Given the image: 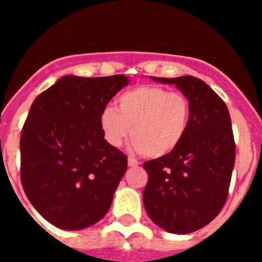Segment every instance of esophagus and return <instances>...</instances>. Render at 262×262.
<instances>
[{
  "instance_id": "esophagus-1",
  "label": "esophagus",
  "mask_w": 262,
  "mask_h": 262,
  "mask_svg": "<svg viewBox=\"0 0 262 262\" xmlns=\"http://www.w3.org/2000/svg\"><path fill=\"white\" fill-rule=\"evenodd\" d=\"M127 163H128V166H131V168H135V166H138L139 164H140L138 161V160L133 159V157H128V160H127Z\"/></svg>"
}]
</instances>
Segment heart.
Segmentation results:
<instances>
[{
    "instance_id": "1",
    "label": "heart",
    "mask_w": 262,
    "mask_h": 262,
    "mask_svg": "<svg viewBox=\"0 0 262 262\" xmlns=\"http://www.w3.org/2000/svg\"><path fill=\"white\" fill-rule=\"evenodd\" d=\"M190 122V99L156 85L126 90L118 97L117 110L105 107L99 115L108 144L119 148L131 136L136 151L152 159L172 154L186 136Z\"/></svg>"
}]
</instances>
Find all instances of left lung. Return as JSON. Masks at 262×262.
<instances>
[{
  "instance_id": "8db88e82",
  "label": "left lung",
  "mask_w": 262,
  "mask_h": 262,
  "mask_svg": "<svg viewBox=\"0 0 262 262\" xmlns=\"http://www.w3.org/2000/svg\"><path fill=\"white\" fill-rule=\"evenodd\" d=\"M152 80L174 84L190 99L191 122L172 154L144 163L148 182L143 202L160 228L185 235L209 224L226 203L236 156L230 113L200 78Z\"/></svg>"
}]
</instances>
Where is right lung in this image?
<instances>
[{
	"instance_id": "obj_1",
	"label": "right lung",
	"mask_w": 262,
	"mask_h": 262,
	"mask_svg": "<svg viewBox=\"0 0 262 262\" xmlns=\"http://www.w3.org/2000/svg\"><path fill=\"white\" fill-rule=\"evenodd\" d=\"M128 78L64 76L32 102L20 134V181L36 211L82 230L110 209L127 156L103 139L99 115Z\"/></svg>"
}]
</instances>
